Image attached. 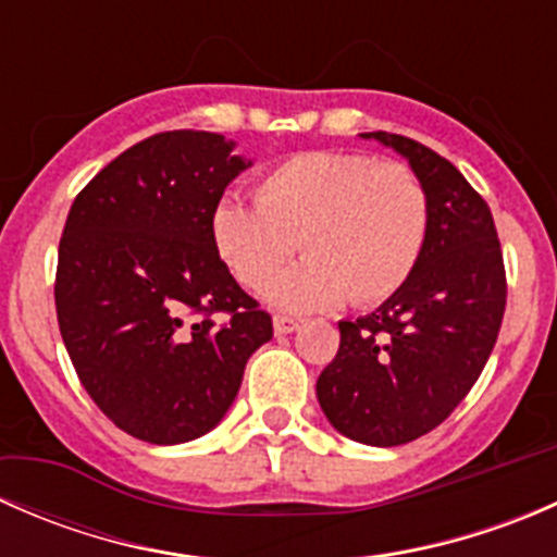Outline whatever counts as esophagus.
<instances>
[{
    "mask_svg": "<svg viewBox=\"0 0 557 557\" xmlns=\"http://www.w3.org/2000/svg\"><path fill=\"white\" fill-rule=\"evenodd\" d=\"M299 329V320L288 318V314H274V334H290Z\"/></svg>",
    "mask_w": 557,
    "mask_h": 557,
    "instance_id": "obj_1",
    "label": "esophagus"
}]
</instances>
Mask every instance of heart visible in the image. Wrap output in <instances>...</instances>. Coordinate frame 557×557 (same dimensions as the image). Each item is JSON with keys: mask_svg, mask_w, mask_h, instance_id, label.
Instances as JSON below:
<instances>
[{"mask_svg": "<svg viewBox=\"0 0 557 557\" xmlns=\"http://www.w3.org/2000/svg\"><path fill=\"white\" fill-rule=\"evenodd\" d=\"M431 232L423 180L398 161L310 150L263 172L256 205L223 199L210 234L228 272L261 290L296 247L305 261L269 288L288 310H329L350 299L372 307L407 285Z\"/></svg>", "mask_w": 557, "mask_h": 557, "instance_id": "obj_1", "label": "heart"}]
</instances>
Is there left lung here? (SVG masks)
Returning <instances> with one entry per match:
<instances>
[{
  "mask_svg": "<svg viewBox=\"0 0 557 557\" xmlns=\"http://www.w3.org/2000/svg\"><path fill=\"white\" fill-rule=\"evenodd\" d=\"M367 137L407 156L431 201L412 277L380 310L342 320L318 401L336 431L374 447L420 440L476 383L507 307V269L491 207L447 159L401 134Z\"/></svg>",
  "mask_w": 557,
  "mask_h": 557,
  "instance_id": "left-lung-1",
  "label": "left lung"
}]
</instances>
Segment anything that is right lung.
Masks as SVG:
<instances>
[{"mask_svg":"<svg viewBox=\"0 0 557 557\" xmlns=\"http://www.w3.org/2000/svg\"><path fill=\"white\" fill-rule=\"evenodd\" d=\"M232 148L194 128L132 145L75 196L61 234L53 296L72 367L150 445L215 429L272 339V314L212 245V210L247 166Z\"/></svg>","mask_w":557,"mask_h":557,"instance_id":"right-lung-1","label":"right lung"}]
</instances>
